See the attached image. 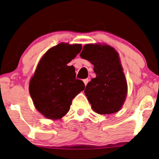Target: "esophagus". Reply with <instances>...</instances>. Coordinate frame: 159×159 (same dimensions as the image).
<instances>
[{
    "mask_svg": "<svg viewBox=\"0 0 159 159\" xmlns=\"http://www.w3.org/2000/svg\"><path fill=\"white\" fill-rule=\"evenodd\" d=\"M84 85L86 86L87 84V83L89 82V79H87V78H86V79H84Z\"/></svg>",
    "mask_w": 159,
    "mask_h": 159,
    "instance_id": "1",
    "label": "esophagus"
}]
</instances>
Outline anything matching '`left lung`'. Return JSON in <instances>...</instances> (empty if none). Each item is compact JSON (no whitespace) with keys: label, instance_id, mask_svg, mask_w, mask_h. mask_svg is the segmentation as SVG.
<instances>
[{"label":"left lung","instance_id":"8db88e82","mask_svg":"<svg viewBox=\"0 0 159 159\" xmlns=\"http://www.w3.org/2000/svg\"><path fill=\"white\" fill-rule=\"evenodd\" d=\"M80 56L94 66L96 74L84 90L93 111L101 115L119 111L127 98V83L118 52L106 43H89Z\"/></svg>","mask_w":159,"mask_h":159}]
</instances>
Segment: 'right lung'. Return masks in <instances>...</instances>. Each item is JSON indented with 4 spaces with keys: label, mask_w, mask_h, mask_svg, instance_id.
Here are the masks:
<instances>
[{
    "label": "right lung",
    "mask_w": 159,
    "mask_h": 159,
    "mask_svg": "<svg viewBox=\"0 0 159 159\" xmlns=\"http://www.w3.org/2000/svg\"><path fill=\"white\" fill-rule=\"evenodd\" d=\"M81 45L60 43L49 49L38 62L29 90L35 108L48 119H60L69 112L72 101L84 89L69 63L81 50Z\"/></svg>",
    "instance_id": "1"
}]
</instances>
